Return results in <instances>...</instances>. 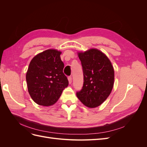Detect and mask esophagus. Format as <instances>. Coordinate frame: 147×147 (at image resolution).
<instances>
[{"mask_svg":"<svg viewBox=\"0 0 147 147\" xmlns=\"http://www.w3.org/2000/svg\"><path fill=\"white\" fill-rule=\"evenodd\" d=\"M68 80L70 84L72 83V77H68Z\"/></svg>","mask_w":147,"mask_h":147,"instance_id":"obj_1","label":"esophagus"}]
</instances>
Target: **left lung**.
Here are the masks:
<instances>
[{"mask_svg":"<svg viewBox=\"0 0 147 147\" xmlns=\"http://www.w3.org/2000/svg\"><path fill=\"white\" fill-rule=\"evenodd\" d=\"M83 72V86L77 92L79 100L88 107L101 105L112 91L114 69L110 61L97 49L78 53Z\"/></svg>","mask_w":147,"mask_h":147,"instance_id":"8db88e82","label":"left lung"}]
</instances>
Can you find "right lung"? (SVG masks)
Returning a JSON list of instances; mask_svg holds the SVG:
<instances>
[{
	"mask_svg": "<svg viewBox=\"0 0 147 147\" xmlns=\"http://www.w3.org/2000/svg\"><path fill=\"white\" fill-rule=\"evenodd\" d=\"M61 54L56 50H47L34 56L29 64L26 73L28 91L31 98L40 105L55 104L68 86Z\"/></svg>",
	"mask_w": 147,
	"mask_h": 147,
	"instance_id": "add662e5",
	"label": "right lung"
}]
</instances>
